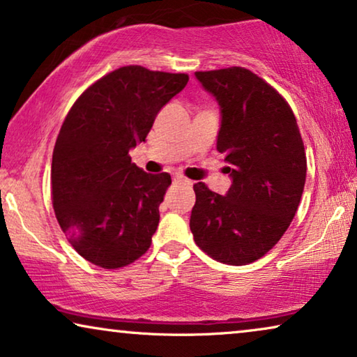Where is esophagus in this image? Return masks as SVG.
I'll list each match as a JSON object with an SVG mask.
<instances>
[{
    "label": "esophagus",
    "instance_id": "obj_1",
    "mask_svg": "<svg viewBox=\"0 0 357 357\" xmlns=\"http://www.w3.org/2000/svg\"><path fill=\"white\" fill-rule=\"evenodd\" d=\"M174 182H177V183H183V185H192V182H190L188 178H185L183 175H175V177H174Z\"/></svg>",
    "mask_w": 357,
    "mask_h": 357
}]
</instances>
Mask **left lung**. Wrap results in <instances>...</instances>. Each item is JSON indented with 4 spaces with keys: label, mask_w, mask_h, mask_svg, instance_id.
<instances>
[{
    "label": "left lung",
    "mask_w": 357,
    "mask_h": 357,
    "mask_svg": "<svg viewBox=\"0 0 357 357\" xmlns=\"http://www.w3.org/2000/svg\"><path fill=\"white\" fill-rule=\"evenodd\" d=\"M221 105L218 151L232 185L226 197L198 182L190 229L213 260L242 266L266 255L296 216L307 158L284 97L247 68L197 71Z\"/></svg>",
    "instance_id": "left-lung-1"
}]
</instances>
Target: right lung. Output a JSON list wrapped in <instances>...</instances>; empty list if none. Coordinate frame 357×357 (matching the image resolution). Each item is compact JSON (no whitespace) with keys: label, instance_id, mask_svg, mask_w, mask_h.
Masks as SVG:
<instances>
[{"label":"right lung","instance_id":"add662e5","mask_svg":"<svg viewBox=\"0 0 357 357\" xmlns=\"http://www.w3.org/2000/svg\"><path fill=\"white\" fill-rule=\"evenodd\" d=\"M187 82L185 73L121 66L68 112L53 148L52 203L68 242L87 261L116 270L149 250L172 178L146 174L131 162L130 149Z\"/></svg>","mask_w":357,"mask_h":357}]
</instances>
